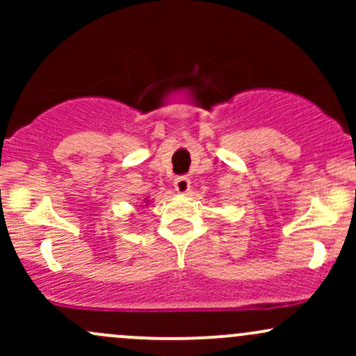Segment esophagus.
I'll return each mask as SVG.
<instances>
[{
  "mask_svg": "<svg viewBox=\"0 0 356 356\" xmlns=\"http://www.w3.org/2000/svg\"><path fill=\"white\" fill-rule=\"evenodd\" d=\"M174 187L179 194H187L191 189V179L186 177V175H181V177H177L174 181Z\"/></svg>",
  "mask_w": 356,
  "mask_h": 356,
  "instance_id": "obj_1",
  "label": "esophagus"
}]
</instances>
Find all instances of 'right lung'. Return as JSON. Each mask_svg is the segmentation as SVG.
<instances>
[{"mask_svg": "<svg viewBox=\"0 0 356 356\" xmlns=\"http://www.w3.org/2000/svg\"><path fill=\"white\" fill-rule=\"evenodd\" d=\"M144 202H147V204H145V206H149V204H150V201H147V199H145V201H144Z\"/></svg>", "mask_w": 356, "mask_h": 356, "instance_id": "add662e5", "label": "right lung"}]
</instances>
